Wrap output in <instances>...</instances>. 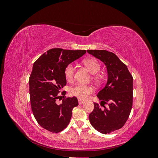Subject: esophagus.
Returning <instances> with one entry per match:
<instances>
[{
  "mask_svg": "<svg viewBox=\"0 0 158 158\" xmlns=\"http://www.w3.org/2000/svg\"><path fill=\"white\" fill-rule=\"evenodd\" d=\"M78 103H79L80 105H82V104L84 103V101H82V100H80V99H78Z\"/></svg>",
  "mask_w": 158,
  "mask_h": 158,
  "instance_id": "1",
  "label": "esophagus"
}]
</instances>
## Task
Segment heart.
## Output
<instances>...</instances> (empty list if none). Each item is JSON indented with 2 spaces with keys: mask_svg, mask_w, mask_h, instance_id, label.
<instances>
[{
  "mask_svg": "<svg viewBox=\"0 0 158 158\" xmlns=\"http://www.w3.org/2000/svg\"><path fill=\"white\" fill-rule=\"evenodd\" d=\"M83 63L92 74L98 73L101 69V64L98 59L95 58L85 59ZM75 66L73 63H70L66 66L64 69V76L68 82H72L73 80ZM93 79L96 82H99L101 80V76L99 75H94L93 76ZM94 88L92 85L77 84L71 87L69 92L72 96L77 98L80 100H85L88 98L89 95L94 92Z\"/></svg>",
  "mask_w": 158,
  "mask_h": 158,
  "instance_id": "b5f03b06",
  "label": "heart"
}]
</instances>
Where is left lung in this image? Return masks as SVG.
I'll return each instance as SVG.
<instances>
[{
    "label": "left lung",
    "mask_w": 158,
    "mask_h": 158,
    "mask_svg": "<svg viewBox=\"0 0 158 158\" xmlns=\"http://www.w3.org/2000/svg\"><path fill=\"white\" fill-rule=\"evenodd\" d=\"M87 52L103 62L108 73L107 82L97 95L101 102L94 103V109L89 119L98 131L109 134L121 128L130 115L133 101V78L127 65L113 52L106 50ZM106 104L108 107L104 106Z\"/></svg>",
    "instance_id": "8db88e82"
}]
</instances>
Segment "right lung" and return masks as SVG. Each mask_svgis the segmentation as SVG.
<instances>
[{
  "mask_svg": "<svg viewBox=\"0 0 158 158\" xmlns=\"http://www.w3.org/2000/svg\"><path fill=\"white\" fill-rule=\"evenodd\" d=\"M85 52V50L54 48L33 64L29 78L31 107L38 124L49 132L63 131L70 123L73 108L78 106L77 98H66L65 91L61 92L62 103L58 105L56 102L60 97V89L66 84L65 67Z\"/></svg>",
  "mask_w": 158,
  "mask_h": 158,
  "instance_id": "add662e5",
  "label": "right lung"
}]
</instances>
